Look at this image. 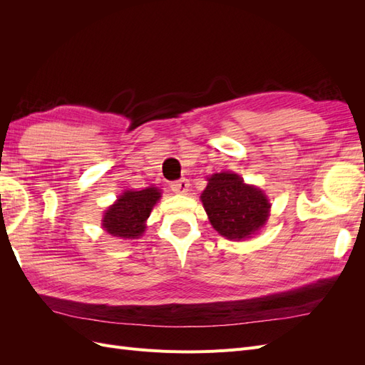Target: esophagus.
Returning a JSON list of instances; mask_svg holds the SVG:
<instances>
[{"label": "esophagus", "mask_w": 365, "mask_h": 365, "mask_svg": "<svg viewBox=\"0 0 365 365\" xmlns=\"http://www.w3.org/2000/svg\"><path fill=\"white\" fill-rule=\"evenodd\" d=\"M170 189H172L175 193L187 195V192H189V189H190V182L187 181L185 178L178 180V181H173V182L170 184Z\"/></svg>", "instance_id": "1"}]
</instances>
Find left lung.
I'll return each instance as SVG.
<instances>
[{"label":"left lung","instance_id":"left-lung-1","mask_svg":"<svg viewBox=\"0 0 365 365\" xmlns=\"http://www.w3.org/2000/svg\"><path fill=\"white\" fill-rule=\"evenodd\" d=\"M201 201L210 224L220 236L242 240L256 235L267 224L271 204L267 195L244 182L237 173L208 176Z\"/></svg>","mask_w":365,"mask_h":365}]
</instances>
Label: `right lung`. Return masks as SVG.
Masks as SVG:
<instances>
[{
	"instance_id": "add662e5",
	"label": "right lung",
	"mask_w": 365,
	"mask_h": 365,
	"mask_svg": "<svg viewBox=\"0 0 365 365\" xmlns=\"http://www.w3.org/2000/svg\"><path fill=\"white\" fill-rule=\"evenodd\" d=\"M160 197L161 193L157 187H148L140 192H125L105 212L102 227L111 236L138 239L145 233L146 219Z\"/></svg>"
}]
</instances>
